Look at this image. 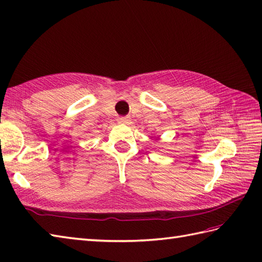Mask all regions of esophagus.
Returning a JSON list of instances; mask_svg holds the SVG:
<instances>
[{"mask_svg":"<svg viewBox=\"0 0 262 262\" xmlns=\"http://www.w3.org/2000/svg\"><path fill=\"white\" fill-rule=\"evenodd\" d=\"M118 122L122 125H128V124H130V119L128 118V117H121V118L118 119Z\"/></svg>","mask_w":262,"mask_h":262,"instance_id":"obj_1","label":"esophagus"}]
</instances>
